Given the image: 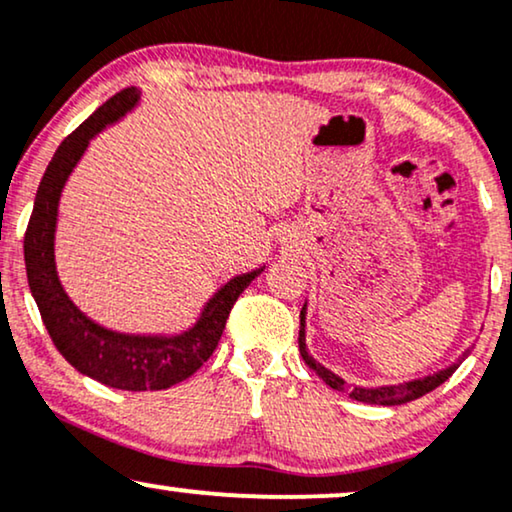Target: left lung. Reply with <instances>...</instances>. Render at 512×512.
<instances>
[{
    "label": "left lung",
    "instance_id": "obj_1",
    "mask_svg": "<svg viewBox=\"0 0 512 512\" xmlns=\"http://www.w3.org/2000/svg\"><path fill=\"white\" fill-rule=\"evenodd\" d=\"M299 353H302L304 363L309 365V370H313L318 374L320 379L325 381L327 386L335 388L339 393H349V398L358 400V403H367V405H405V403H412V400L421 398V395L431 393L433 388H438L440 384H445V381L452 377L456 372V367L459 363L445 367V370L435 372V374H428V377H421V379H412V381H403V384H391V386H374V388H365V386H349L346 381L335 374L332 370H327L325 365H320L316 358L311 356L309 349H306V302L302 306V313H299Z\"/></svg>",
    "mask_w": 512,
    "mask_h": 512
}]
</instances>
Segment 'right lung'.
Returning <instances> with one entry per match:
<instances>
[{
	"label": "right lung",
	"mask_w": 512,
	"mask_h": 512,
	"mask_svg": "<svg viewBox=\"0 0 512 512\" xmlns=\"http://www.w3.org/2000/svg\"><path fill=\"white\" fill-rule=\"evenodd\" d=\"M140 88H124L95 109L56 149L39 182L25 231V269L34 302L56 349L74 370L121 391H161L180 384L213 356L238 295L264 267L229 278L203 304L194 325L175 335H131L88 318L67 295L56 269V227L63 189L95 135L117 124L140 102Z\"/></svg>",
	"instance_id": "add662e5"
}]
</instances>
